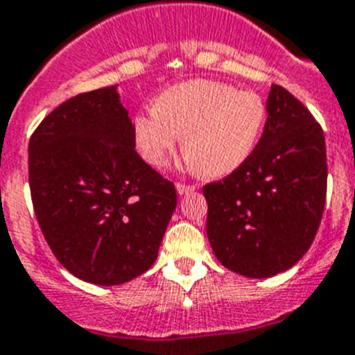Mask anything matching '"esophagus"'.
<instances>
[{
    "instance_id": "34e87169",
    "label": "esophagus",
    "mask_w": 355,
    "mask_h": 355,
    "mask_svg": "<svg viewBox=\"0 0 355 355\" xmlns=\"http://www.w3.org/2000/svg\"><path fill=\"white\" fill-rule=\"evenodd\" d=\"M197 189V186H187V184H177V193L182 197V195H187V193H193Z\"/></svg>"
}]
</instances>
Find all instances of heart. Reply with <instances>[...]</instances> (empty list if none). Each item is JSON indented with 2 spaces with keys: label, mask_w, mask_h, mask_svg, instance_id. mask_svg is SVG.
I'll return each instance as SVG.
<instances>
[{
  "label": "heart",
  "mask_w": 355,
  "mask_h": 355,
  "mask_svg": "<svg viewBox=\"0 0 355 355\" xmlns=\"http://www.w3.org/2000/svg\"><path fill=\"white\" fill-rule=\"evenodd\" d=\"M266 103L253 91L211 80H189L158 94L137 112L132 137L140 157L162 168L180 142L187 168L224 178L250 160L264 131Z\"/></svg>",
  "instance_id": "1"
}]
</instances>
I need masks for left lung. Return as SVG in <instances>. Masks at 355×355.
Here are the masks:
<instances>
[{
  "label": "left lung",
  "mask_w": 355,
  "mask_h": 355,
  "mask_svg": "<svg viewBox=\"0 0 355 355\" xmlns=\"http://www.w3.org/2000/svg\"><path fill=\"white\" fill-rule=\"evenodd\" d=\"M264 131L243 168L204 186L218 262L252 279L286 272L312 246L327 197L324 135L297 98L272 85Z\"/></svg>",
  "instance_id": "1"
}]
</instances>
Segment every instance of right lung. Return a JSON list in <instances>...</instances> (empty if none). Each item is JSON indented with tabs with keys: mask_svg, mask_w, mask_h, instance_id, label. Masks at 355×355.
<instances>
[{
	"mask_svg": "<svg viewBox=\"0 0 355 355\" xmlns=\"http://www.w3.org/2000/svg\"><path fill=\"white\" fill-rule=\"evenodd\" d=\"M28 184L60 264L98 286L148 272L177 207L173 182L135 151L118 85L69 98L37 125Z\"/></svg>",
	"mask_w": 355,
	"mask_h": 355,
	"instance_id": "1",
	"label": "right lung"
}]
</instances>
